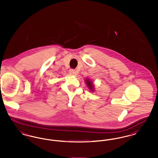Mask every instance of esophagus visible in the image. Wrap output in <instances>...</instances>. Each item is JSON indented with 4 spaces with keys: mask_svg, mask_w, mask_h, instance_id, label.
<instances>
[{
    "mask_svg": "<svg viewBox=\"0 0 158 158\" xmlns=\"http://www.w3.org/2000/svg\"><path fill=\"white\" fill-rule=\"evenodd\" d=\"M70 73L72 75H76V72L75 70H73V69H71V70H70Z\"/></svg>",
    "mask_w": 158,
    "mask_h": 158,
    "instance_id": "obj_1",
    "label": "esophagus"
}]
</instances>
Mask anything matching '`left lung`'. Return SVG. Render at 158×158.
Listing matches in <instances>:
<instances>
[{"mask_svg": "<svg viewBox=\"0 0 158 158\" xmlns=\"http://www.w3.org/2000/svg\"><path fill=\"white\" fill-rule=\"evenodd\" d=\"M86 84H87L88 86L89 87V88L92 91H93V85H92V83H91V81H90L89 79H86Z\"/></svg>", "mask_w": 158, "mask_h": 158, "instance_id": "1", "label": "left lung"}]
</instances>
